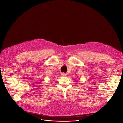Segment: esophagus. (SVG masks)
<instances>
[{
	"instance_id": "1",
	"label": "esophagus",
	"mask_w": 123,
	"mask_h": 123,
	"mask_svg": "<svg viewBox=\"0 0 123 123\" xmlns=\"http://www.w3.org/2000/svg\"><path fill=\"white\" fill-rule=\"evenodd\" d=\"M66 74L65 73H62V74H61V75H62V77H64V76H66Z\"/></svg>"
}]
</instances>
